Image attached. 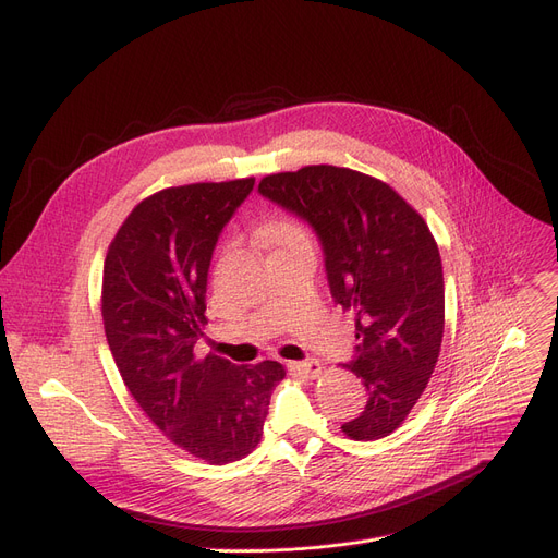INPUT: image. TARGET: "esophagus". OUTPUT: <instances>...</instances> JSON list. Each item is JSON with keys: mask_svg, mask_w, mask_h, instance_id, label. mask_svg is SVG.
<instances>
[{"mask_svg": "<svg viewBox=\"0 0 558 558\" xmlns=\"http://www.w3.org/2000/svg\"><path fill=\"white\" fill-rule=\"evenodd\" d=\"M288 368L300 373V375H304V377H316L323 366H320V362H316V360H308V362H291V364H288Z\"/></svg>", "mask_w": 558, "mask_h": 558, "instance_id": "obj_1", "label": "esophagus"}]
</instances>
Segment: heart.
<instances>
[{
    "mask_svg": "<svg viewBox=\"0 0 558 558\" xmlns=\"http://www.w3.org/2000/svg\"><path fill=\"white\" fill-rule=\"evenodd\" d=\"M267 233H270V238L277 244H283V242L295 240V238H304V231L298 225H293V221H275Z\"/></svg>",
    "mask_w": 558,
    "mask_h": 558,
    "instance_id": "b5f03b06",
    "label": "heart"
}]
</instances>
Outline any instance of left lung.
I'll use <instances>...</instances> for the list:
<instances>
[{
    "label": "left lung",
    "instance_id": "left-lung-1",
    "mask_svg": "<svg viewBox=\"0 0 558 558\" xmlns=\"http://www.w3.org/2000/svg\"><path fill=\"white\" fill-rule=\"evenodd\" d=\"M258 192L316 231L331 298L354 318V360L366 387L356 441L391 435L435 371L444 337V275L423 217L373 175L311 165L265 175Z\"/></svg>",
    "mask_w": 558,
    "mask_h": 558
}]
</instances>
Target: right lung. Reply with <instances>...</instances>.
Returning a JSON list of instances; mask_svg holds the SVG:
<instances>
[{"mask_svg": "<svg viewBox=\"0 0 558 558\" xmlns=\"http://www.w3.org/2000/svg\"><path fill=\"white\" fill-rule=\"evenodd\" d=\"M254 178L167 187L132 208L102 267V323L117 368L144 414L175 447L210 464L252 453L279 362L235 366L196 356L217 238Z\"/></svg>", "mask_w": 558, "mask_h": 558, "instance_id": "1", "label": "right lung"}]
</instances>
